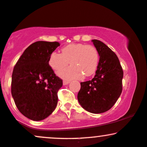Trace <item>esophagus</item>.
Returning <instances> with one entry per match:
<instances>
[{"label":"esophagus","instance_id":"34e87169","mask_svg":"<svg viewBox=\"0 0 147 147\" xmlns=\"http://www.w3.org/2000/svg\"><path fill=\"white\" fill-rule=\"evenodd\" d=\"M69 83H70V81H68V80H63V85H67V84H68Z\"/></svg>","mask_w":147,"mask_h":147}]
</instances>
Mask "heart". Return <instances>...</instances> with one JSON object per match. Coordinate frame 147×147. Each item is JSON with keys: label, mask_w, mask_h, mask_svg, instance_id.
<instances>
[{"label": "heart", "mask_w": 147, "mask_h": 147, "mask_svg": "<svg viewBox=\"0 0 147 147\" xmlns=\"http://www.w3.org/2000/svg\"><path fill=\"white\" fill-rule=\"evenodd\" d=\"M99 61V52L92 45L71 43L61 49V54L53 52L49 57V65L58 72L66 68L69 61L71 66L59 72L65 79L90 77L97 70Z\"/></svg>", "instance_id": "heart-1"}]
</instances>
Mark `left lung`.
Instances as JSON below:
<instances>
[{
    "instance_id": "1",
    "label": "left lung",
    "mask_w": 147,
    "mask_h": 147,
    "mask_svg": "<svg viewBox=\"0 0 147 147\" xmlns=\"http://www.w3.org/2000/svg\"><path fill=\"white\" fill-rule=\"evenodd\" d=\"M92 41L99 52L98 66L93 78L81 82L77 98L85 110L98 114L109 111L117 102L122 91L124 73L116 54L102 41Z\"/></svg>"
}]
</instances>
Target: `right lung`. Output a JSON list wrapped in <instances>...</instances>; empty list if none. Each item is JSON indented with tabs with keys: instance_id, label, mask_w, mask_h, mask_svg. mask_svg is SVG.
Wrapping results in <instances>:
<instances>
[{
	"instance_id": "obj_1",
	"label": "right lung",
	"mask_w": 147,
	"mask_h": 147,
	"mask_svg": "<svg viewBox=\"0 0 147 147\" xmlns=\"http://www.w3.org/2000/svg\"><path fill=\"white\" fill-rule=\"evenodd\" d=\"M59 45L57 41L33 43L14 65L11 95L18 111L32 120L45 119L57 105L63 80L49 65V57Z\"/></svg>"
}]
</instances>
